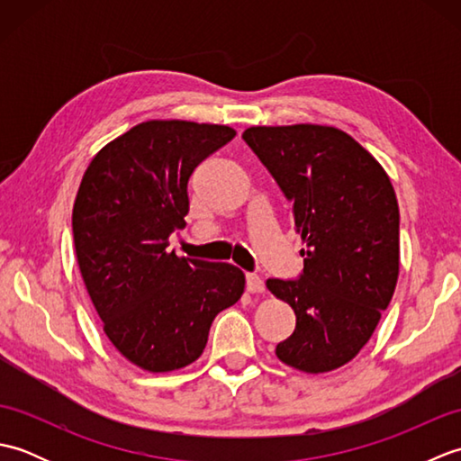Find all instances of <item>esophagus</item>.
<instances>
[{
  "label": "esophagus",
  "mask_w": 461,
  "mask_h": 461,
  "mask_svg": "<svg viewBox=\"0 0 461 461\" xmlns=\"http://www.w3.org/2000/svg\"><path fill=\"white\" fill-rule=\"evenodd\" d=\"M246 289L249 293H263V291H266V283H263V279L259 276H256V273H248V276H246Z\"/></svg>",
  "instance_id": "1"
}]
</instances>
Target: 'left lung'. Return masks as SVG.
<instances>
[{"mask_svg":"<svg viewBox=\"0 0 461 461\" xmlns=\"http://www.w3.org/2000/svg\"><path fill=\"white\" fill-rule=\"evenodd\" d=\"M291 203L305 241L299 279H267L295 311L276 355L319 375L358 355L394 295L400 213L388 174L335 126H251L241 136Z\"/></svg>","mask_w":461,"mask_h":461,"instance_id":"left-lung-1","label":"left lung"}]
</instances>
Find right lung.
<instances>
[{"mask_svg": "<svg viewBox=\"0 0 461 461\" xmlns=\"http://www.w3.org/2000/svg\"><path fill=\"white\" fill-rule=\"evenodd\" d=\"M236 131L149 121L104 146L73 205L79 269L106 337L132 365L170 372L198 358L212 321L246 287L230 263L178 258L172 231L190 210L188 182Z\"/></svg>", "mask_w": 461, "mask_h": 461, "instance_id": "obj_1", "label": "right lung"}]
</instances>
